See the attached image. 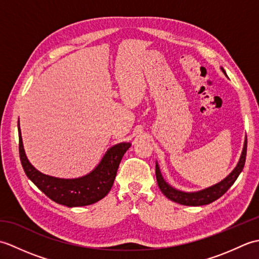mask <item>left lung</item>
Segmentation results:
<instances>
[{"mask_svg":"<svg viewBox=\"0 0 259 259\" xmlns=\"http://www.w3.org/2000/svg\"><path fill=\"white\" fill-rule=\"evenodd\" d=\"M223 72L225 71L223 69ZM246 152H247V138L245 139L244 144V149L241 152V156L237 166L233 170V172H230L228 177L225 178L221 183L214 185L212 187H209L207 189H203L201 191L197 192H184L179 191L177 189L172 188L171 186H169L166 181L163 180L160 170H159L158 163L156 164V177H157V183L159 188H160L162 194L166 196L168 199L172 200L180 205L185 206H202V205H208L214 200H217L218 198H221L225 192H226L230 187L233 186L235 180L237 179L239 174L243 170L245 166V160H246Z\"/></svg>","mask_w":259,"mask_h":259,"instance_id":"8db88e82","label":"left lung"}]
</instances>
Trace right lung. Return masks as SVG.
<instances>
[{
  "label": "right lung",
  "instance_id": "right-lung-1",
  "mask_svg": "<svg viewBox=\"0 0 259 259\" xmlns=\"http://www.w3.org/2000/svg\"><path fill=\"white\" fill-rule=\"evenodd\" d=\"M130 146L129 142H122L110 148L101 162L89 175L76 179H61L41 174L29 162L19 126V152L25 175L51 200L67 207L92 205L107 196L113 185L121 159Z\"/></svg>",
  "mask_w": 259,
  "mask_h": 259
}]
</instances>
